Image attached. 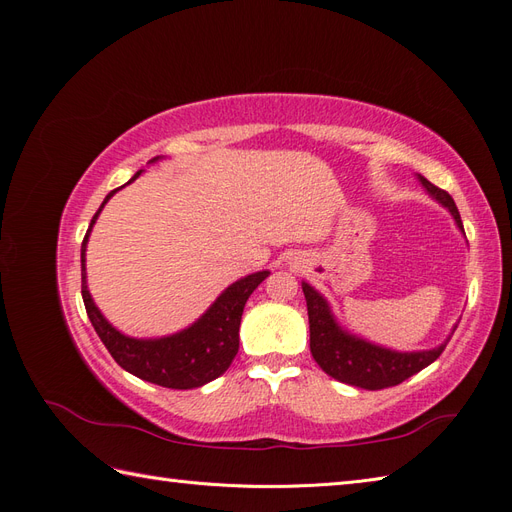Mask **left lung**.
<instances>
[{
  "instance_id": "left-lung-1",
  "label": "left lung",
  "mask_w": 512,
  "mask_h": 512,
  "mask_svg": "<svg viewBox=\"0 0 512 512\" xmlns=\"http://www.w3.org/2000/svg\"><path fill=\"white\" fill-rule=\"evenodd\" d=\"M425 190L453 213L457 226L463 230L461 215L453 196L433 185L425 177H418ZM303 294L309 316V350L322 371L339 382L361 386L367 391H380L397 386L418 371L431 365L442 354L446 344L423 352H393L374 344H367L359 337H352L337 327L331 309L320 294L303 282Z\"/></svg>"
}]
</instances>
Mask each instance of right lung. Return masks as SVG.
Instances as JSON below:
<instances>
[{
  "label": "right lung",
  "mask_w": 512,
  "mask_h": 512,
  "mask_svg": "<svg viewBox=\"0 0 512 512\" xmlns=\"http://www.w3.org/2000/svg\"><path fill=\"white\" fill-rule=\"evenodd\" d=\"M138 175H141V170L132 177V181ZM115 192L117 190L108 194L104 198V203ZM102 207L96 211L94 220H91V226H94ZM87 235L81 247V265L85 262ZM267 275L269 271H260V273L243 277V280L226 288L222 297L209 307V312L196 324H192L190 329H185L173 337L149 339V342H145V339H132V337L121 335L104 320L94 301H91V294L85 286V277H83L81 292H83V303L91 324H94L102 344L106 346L108 352H111V356L117 361L119 367L130 371V374H134L141 380L166 386V389L183 391V389H196V386H203L215 380L230 367L232 359H235L239 352V324H241L245 301L250 299V294L258 288V284L265 280Z\"/></svg>",
  "instance_id": "obj_1"
}]
</instances>
